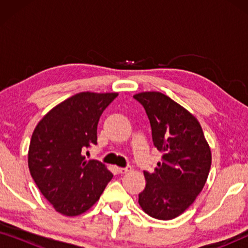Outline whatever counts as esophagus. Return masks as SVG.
I'll list each match as a JSON object with an SVG mask.
<instances>
[{
    "instance_id": "obj_1",
    "label": "esophagus",
    "mask_w": 248,
    "mask_h": 248,
    "mask_svg": "<svg viewBox=\"0 0 248 248\" xmlns=\"http://www.w3.org/2000/svg\"><path fill=\"white\" fill-rule=\"evenodd\" d=\"M131 167L130 166H127V167H124V168H122V167H118L117 168V171L120 172V174H127L128 171H131Z\"/></svg>"
}]
</instances>
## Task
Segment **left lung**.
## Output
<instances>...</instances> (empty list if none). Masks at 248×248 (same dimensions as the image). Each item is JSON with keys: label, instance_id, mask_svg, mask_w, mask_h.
Masks as SVG:
<instances>
[{"label": "left lung", "instance_id": "1", "mask_svg": "<svg viewBox=\"0 0 248 248\" xmlns=\"http://www.w3.org/2000/svg\"><path fill=\"white\" fill-rule=\"evenodd\" d=\"M133 97L145 109L154 145L162 154L155 171H144L147 185L139 194V204L152 218L174 219L201 193L211 151L198 120L181 105L157 91Z\"/></svg>", "mask_w": 248, "mask_h": 248}]
</instances>
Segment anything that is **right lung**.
Returning <instances> with one entry per match:
<instances>
[{"instance_id":"add662e5","label":"right lung","mask_w":248,"mask_h":248,"mask_svg":"<svg viewBox=\"0 0 248 248\" xmlns=\"http://www.w3.org/2000/svg\"><path fill=\"white\" fill-rule=\"evenodd\" d=\"M118 93H80L54 107L37 124L28 152L31 177L57 212L73 217L89 210L113 174L83 151L97 144L103 111Z\"/></svg>"}]
</instances>
